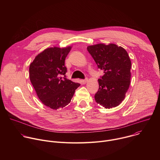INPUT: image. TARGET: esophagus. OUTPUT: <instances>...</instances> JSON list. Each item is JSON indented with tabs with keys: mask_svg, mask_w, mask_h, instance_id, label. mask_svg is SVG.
<instances>
[{
	"mask_svg": "<svg viewBox=\"0 0 160 160\" xmlns=\"http://www.w3.org/2000/svg\"><path fill=\"white\" fill-rule=\"evenodd\" d=\"M87 81H88L87 78H86V79H84V80H81V82H82V83H83V84L86 83L87 82Z\"/></svg>",
	"mask_w": 160,
	"mask_h": 160,
	"instance_id": "obj_1",
	"label": "esophagus"
}]
</instances>
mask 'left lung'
I'll list each match as a JSON object with an SVG mask.
<instances>
[{
	"instance_id": "1",
	"label": "left lung",
	"mask_w": 160,
	"mask_h": 160,
	"mask_svg": "<svg viewBox=\"0 0 160 160\" xmlns=\"http://www.w3.org/2000/svg\"><path fill=\"white\" fill-rule=\"evenodd\" d=\"M87 51L104 73L98 79L96 102L106 109L118 106L125 99L130 83L131 61L127 52L114 43L89 45Z\"/></svg>"
}]
</instances>
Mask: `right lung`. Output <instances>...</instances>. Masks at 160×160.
Here are the masks:
<instances>
[{"label":"right lung","mask_w":160,"mask_h":160,"mask_svg":"<svg viewBox=\"0 0 160 160\" xmlns=\"http://www.w3.org/2000/svg\"><path fill=\"white\" fill-rule=\"evenodd\" d=\"M71 49V46L48 48L38 54L30 65V79L37 96L45 106L53 109L69 104L80 85L61 77H66L64 61Z\"/></svg>","instance_id":"obj_1"}]
</instances>
